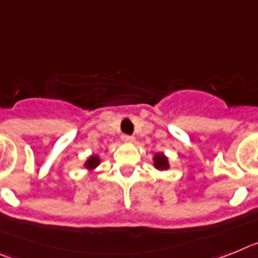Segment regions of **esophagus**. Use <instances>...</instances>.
Returning <instances> with one entry per match:
<instances>
[{
    "mask_svg": "<svg viewBox=\"0 0 258 258\" xmlns=\"http://www.w3.org/2000/svg\"><path fill=\"white\" fill-rule=\"evenodd\" d=\"M134 140H135V138H134V136H131V135H122V142L132 143V142H134Z\"/></svg>",
    "mask_w": 258,
    "mask_h": 258,
    "instance_id": "esophagus-1",
    "label": "esophagus"
}]
</instances>
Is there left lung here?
Instances as JSON below:
<instances>
[{
  "mask_svg": "<svg viewBox=\"0 0 258 258\" xmlns=\"http://www.w3.org/2000/svg\"><path fill=\"white\" fill-rule=\"evenodd\" d=\"M154 166L160 170H166L169 167V163H167V158L163 154H156L154 157Z\"/></svg>",
  "mask_w": 258,
  "mask_h": 258,
  "instance_id": "1",
  "label": "left lung"
}]
</instances>
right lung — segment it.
I'll list each match as a JSON object with an SVG mask.
<instances>
[{"label":"right lung","mask_w":258,"mask_h":258,"mask_svg":"<svg viewBox=\"0 0 258 258\" xmlns=\"http://www.w3.org/2000/svg\"><path fill=\"white\" fill-rule=\"evenodd\" d=\"M98 163H100V160H98V157L92 156L91 158H89V160L86 162V167H89V169H91V167L97 166Z\"/></svg>","instance_id":"right-lung-1"}]
</instances>
